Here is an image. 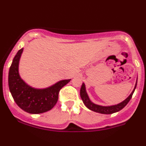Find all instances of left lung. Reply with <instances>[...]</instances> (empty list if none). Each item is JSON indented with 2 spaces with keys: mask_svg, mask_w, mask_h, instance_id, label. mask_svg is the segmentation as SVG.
Segmentation results:
<instances>
[{
  "mask_svg": "<svg viewBox=\"0 0 146 146\" xmlns=\"http://www.w3.org/2000/svg\"><path fill=\"white\" fill-rule=\"evenodd\" d=\"M136 86H137V82L135 84V86L134 89L132 92V93L130 94V96L127 98L125 100H124L123 102L119 103V104H117V105H113V106H110V107H104V106H100L97 105V104H94L93 102H91V100L88 98V94L86 93V87L85 84H83L81 86V91H80V95H81V99H82L84 104H85L86 107L88 109H89L90 110H92L94 111H96V112L101 113V114H113V113L117 112L119 110H122L125 106L127 104L130 100L131 99L132 96H133V93H134L135 90Z\"/></svg>",
  "mask_w": 146,
  "mask_h": 146,
  "instance_id": "1",
  "label": "left lung"
}]
</instances>
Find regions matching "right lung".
Masks as SVG:
<instances>
[{"mask_svg": "<svg viewBox=\"0 0 146 146\" xmlns=\"http://www.w3.org/2000/svg\"><path fill=\"white\" fill-rule=\"evenodd\" d=\"M23 48L15 55L9 73V86L12 96L19 107L30 114H40L54 107L58 100L61 88L70 82V79L63 80L54 85L36 89L27 85L19 74V62Z\"/></svg>", "mask_w": 146, "mask_h": 146, "instance_id": "obj_1", "label": "right lung"}]
</instances>
